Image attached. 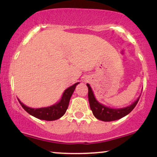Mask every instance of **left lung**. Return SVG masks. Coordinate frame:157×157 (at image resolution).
<instances>
[{"label": "left lung", "mask_w": 157, "mask_h": 157, "mask_svg": "<svg viewBox=\"0 0 157 157\" xmlns=\"http://www.w3.org/2000/svg\"><path fill=\"white\" fill-rule=\"evenodd\" d=\"M87 86L88 89H89L88 96H89L90 108L92 111L94 116L98 120H102V121H113V120H119V119H121L123 117L126 116L134 109L140 97H139L136 101L128 107L122 108V109H111L107 106L102 105L101 103L97 101L94 97V95L89 84H87Z\"/></svg>", "instance_id": "obj_1"}]
</instances>
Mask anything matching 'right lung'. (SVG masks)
I'll use <instances>...</instances> for the list:
<instances>
[{"label": "right lung", "mask_w": 157, "mask_h": 157, "mask_svg": "<svg viewBox=\"0 0 157 157\" xmlns=\"http://www.w3.org/2000/svg\"><path fill=\"white\" fill-rule=\"evenodd\" d=\"M77 84H79V82L74 84L73 86H70L67 89L65 90L60 101L57 103L55 104V105L49 106V107L32 109V108H29L28 106L25 105L19 100L18 101L21 106L23 108V109L29 114H31L32 116L40 119V120H47V121L56 120L63 116L65 113H66V110L68 109L70 99H71V95H72Z\"/></svg>", "instance_id": "1"}]
</instances>
